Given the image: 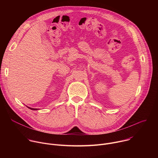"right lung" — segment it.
Returning a JSON list of instances; mask_svg holds the SVG:
<instances>
[{
    "label": "right lung",
    "mask_w": 158,
    "mask_h": 158,
    "mask_svg": "<svg viewBox=\"0 0 158 158\" xmlns=\"http://www.w3.org/2000/svg\"><path fill=\"white\" fill-rule=\"evenodd\" d=\"M29 109H32V110H37V109H34V108H31V107H29Z\"/></svg>",
    "instance_id": "1"
}]
</instances>
